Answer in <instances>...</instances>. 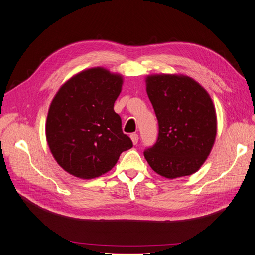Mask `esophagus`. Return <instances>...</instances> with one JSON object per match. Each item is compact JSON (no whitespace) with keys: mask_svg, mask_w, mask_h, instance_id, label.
Segmentation results:
<instances>
[{"mask_svg":"<svg viewBox=\"0 0 255 255\" xmlns=\"http://www.w3.org/2000/svg\"><path fill=\"white\" fill-rule=\"evenodd\" d=\"M130 138H131V141H132L133 144L138 143V141H139L138 133H131V134H130Z\"/></svg>","mask_w":255,"mask_h":255,"instance_id":"34e87169","label":"esophagus"}]
</instances>
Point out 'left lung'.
<instances>
[{
    "mask_svg": "<svg viewBox=\"0 0 255 255\" xmlns=\"http://www.w3.org/2000/svg\"><path fill=\"white\" fill-rule=\"evenodd\" d=\"M145 82L158 122L156 143L144 151L145 159L165 178L194 174L210 155L216 137L210 94L183 75H151Z\"/></svg>",
    "mask_w": 255,
    "mask_h": 255,
    "instance_id": "obj_1",
    "label": "left lung"
}]
</instances>
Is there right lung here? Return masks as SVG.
<instances>
[{
    "label": "right lung",
    "mask_w": 255,
    "mask_h": 255,
    "mask_svg": "<svg viewBox=\"0 0 255 255\" xmlns=\"http://www.w3.org/2000/svg\"><path fill=\"white\" fill-rule=\"evenodd\" d=\"M123 77L103 67L82 70L60 88L50 105L46 141L60 166L81 179H92L115 166L132 142L122 130L114 103Z\"/></svg>",
    "instance_id": "right-lung-1"
}]
</instances>
